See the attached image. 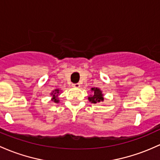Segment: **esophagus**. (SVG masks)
I'll return each instance as SVG.
<instances>
[{"instance_id": "1", "label": "esophagus", "mask_w": 160, "mask_h": 160, "mask_svg": "<svg viewBox=\"0 0 160 160\" xmlns=\"http://www.w3.org/2000/svg\"><path fill=\"white\" fill-rule=\"evenodd\" d=\"M72 87H74V88H79L80 87V83H73L72 84Z\"/></svg>"}]
</instances>
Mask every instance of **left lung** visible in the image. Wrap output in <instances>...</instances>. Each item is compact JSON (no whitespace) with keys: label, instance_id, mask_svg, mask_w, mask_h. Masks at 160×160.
Masks as SVG:
<instances>
[{"label":"left lung","instance_id":"8db88e82","mask_svg":"<svg viewBox=\"0 0 160 160\" xmlns=\"http://www.w3.org/2000/svg\"><path fill=\"white\" fill-rule=\"evenodd\" d=\"M91 91L92 92V95L88 97L89 102L92 103H99L104 100L102 92L99 88H92Z\"/></svg>","mask_w":160,"mask_h":160}]
</instances>
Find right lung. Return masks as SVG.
Masks as SVG:
<instances>
[{"label": "right lung", "instance_id": "add662e5", "mask_svg": "<svg viewBox=\"0 0 160 160\" xmlns=\"http://www.w3.org/2000/svg\"><path fill=\"white\" fill-rule=\"evenodd\" d=\"M59 93H60V90L58 89H54V91H52V93H51V95L52 96V100L53 102H56V103L59 102V99H58V96Z\"/></svg>", "mask_w": 160, "mask_h": 160}]
</instances>
